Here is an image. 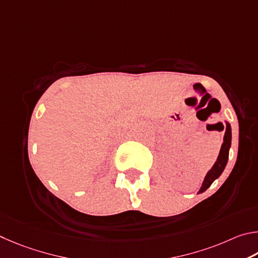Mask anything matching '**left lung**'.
Listing matches in <instances>:
<instances>
[{"instance_id":"obj_1","label":"left lung","mask_w":258,"mask_h":258,"mask_svg":"<svg viewBox=\"0 0 258 258\" xmlns=\"http://www.w3.org/2000/svg\"><path fill=\"white\" fill-rule=\"evenodd\" d=\"M231 138H232V133H231V125L228 121H225V133L223 137V143L222 146H221V150L219 153L218 159H216L215 163L212 166L211 170L206 173L204 181L202 183V187L198 194L204 192L207 188H210L212 183L214 182V180L218 179L221 174H222L223 170L225 169V165L228 163L229 159V151L230 147H231Z\"/></svg>"}]
</instances>
